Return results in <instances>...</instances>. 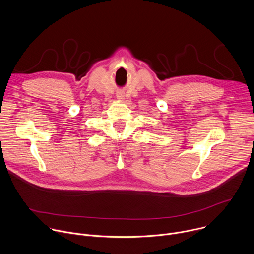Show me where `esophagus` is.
I'll return each mask as SVG.
<instances>
[{
  "mask_svg": "<svg viewBox=\"0 0 254 254\" xmlns=\"http://www.w3.org/2000/svg\"><path fill=\"white\" fill-rule=\"evenodd\" d=\"M117 99H119V100H123V99H124V95H123L122 93L117 94Z\"/></svg>",
  "mask_w": 254,
  "mask_h": 254,
  "instance_id": "esophagus-1",
  "label": "esophagus"
}]
</instances>
